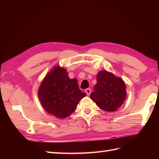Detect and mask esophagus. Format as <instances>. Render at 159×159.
Returning a JSON list of instances; mask_svg holds the SVG:
<instances>
[{
    "label": "esophagus",
    "instance_id": "esophagus-1",
    "mask_svg": "<svg viewBox=\"0 0 159 159\" xmlns=\"http://www.w3.org/2000/svg\"><path fill=\"white\" fill-rule=\"evenodd\" d=\"M85 93H87V96H89V94L91 93V89L89 88H87L85 89Z\"/></svg>",
    "mask_w": 159,
    "mask_h": 159
}]
</instances>
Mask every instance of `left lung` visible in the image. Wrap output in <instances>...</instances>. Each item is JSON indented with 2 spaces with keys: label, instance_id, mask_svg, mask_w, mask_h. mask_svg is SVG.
<instances>
[{
  "label": "left lung",
  "instance_id": "1",
  "mask_svg": "<svg viewBox=\"0 0 159 159\" xmlns=\"http://www.w3.org/2000/svg\"><path fill=\"white\" fill-rule=\"evenodd\" d=\"M90 98L101 109L115 111L121 107L126 96V85L121 79L107 71H100Z\"/></svg>",
  "mask_w": 159,
  "mask_h": 159
}]
</instances>
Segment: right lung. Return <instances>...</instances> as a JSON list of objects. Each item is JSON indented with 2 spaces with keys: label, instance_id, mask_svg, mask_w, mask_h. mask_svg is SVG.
<instances>
[{
  "label": "right lung",
  "instance_id": "obj_1",
  "mask_svg": "<svg viewBox=\"0 0 159 159\" xmlns=\"http://www.w3.org/2000/svg\"><path fill=\"white\" fill-rule=\"evenodd\" d=\"M86 93L80 90L77 80L70 79L66 70L55 67L42 81L38 91L42 105L58 118L68 117Z\"/></svg>",
  "mask_w": 159,
  "mask_h": 159
}]
</instances>
